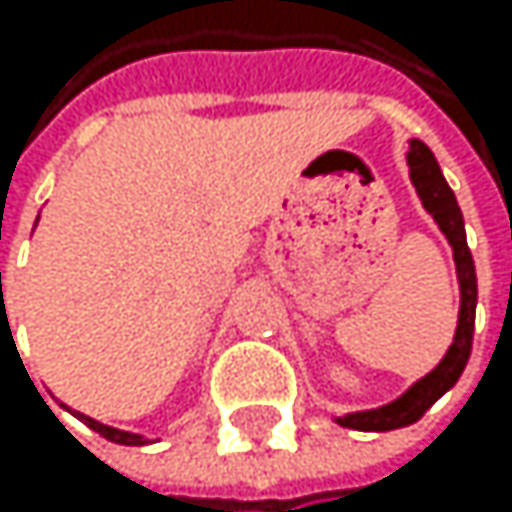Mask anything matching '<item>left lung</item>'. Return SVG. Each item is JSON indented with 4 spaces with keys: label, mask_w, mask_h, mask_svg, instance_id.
<instances>
[{
    "label": "left lung",
    "mask_w": 512,
    "mask_h": 512,
    "mask_svg": "<svg viewBox=\"0 0 512 512\" xmlns=\"http://www.w3.org/2000/svg\"><path fill=\"white\" fill-rule=\"evenodd\" d=\"M408 168H411V184H415L424 208L433 214V221L445 233L451 254H455V267H458V285H461V310H458V328H455V341H451L448 353L442 362L424 375L418 384H411L399 399L371 408V411H353V415L334 418L341 427L362 430V433H384V430H399L424 418V411L451 387L458 384L461 371L467 368L470 350H473V325H476V267H473V254L467 248V233H464V214L458 208V199L445 184L436 156L424 141H411L408 150Z\"/></svg>",
    "instance_id": "left-lung-1"
}]
</instances>
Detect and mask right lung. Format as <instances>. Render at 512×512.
I'll list each match as a JSON object with an SVG mask.
<instances>
[{"mask_svg": "<svg viewBox=\"0 0 512 512\" xmlns=\"http://www.w3.org/2000/svg\"><path fill=\"white\" fill-rule=\"evenodd\" d=\"M94 433H101L104 439H110V442H119V445H147V439L144 436H137V433H125V430H116V427H107V424H101V421H94V418H88V415H79Z\"/></svg>", "mask_w": 512, "mask_h": 512, "instance_id": "add662e5", "label": "right lung"}]
</instances>
